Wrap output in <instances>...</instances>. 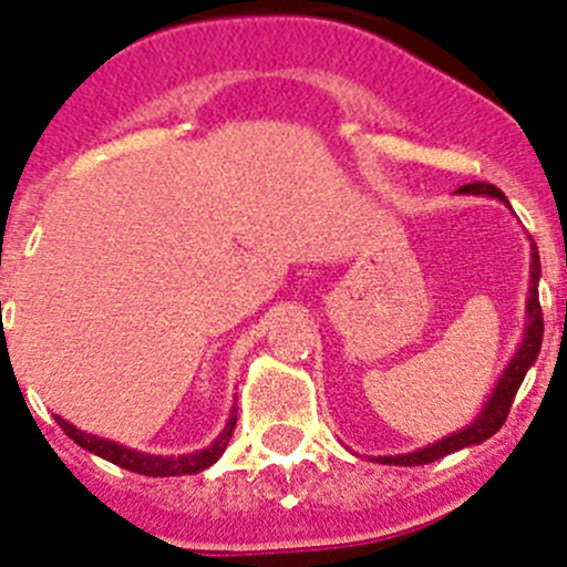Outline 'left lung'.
I'll list each match as a JSON object with an SVG mask.
<instances>
[{"label": "left lung", "instance_id": "left-lung-1", "mask_svg": "<svg viewBox=\"0 0 567 567\" xmlns=\"http://www.w3.org/2000/svg\"><path fill=\"white\" fill-rule=\"evenodd\" d=\"M460 193H482V196H495L501 202H506L503 190H497L495 185L489 183H471L463 185ZM538 277H540V260H538V250L533 247V264H530V298H527V333L525 341H522L519 352L512 360V365L506 369V374L501 377L497 382L493 398H489L487 409H484L482 416H476L474 425H468L465 431H460L455 435H446L444 441L439 444L425 446V450L412 452V455H395V457H377V463L384 465H425L433 463V460L452 455V452L463 450V446L471 444H482L487 441L489 435H495L506 422L508 412H512V403L516 390H519L522 379H525L527 369L536 363L538 350H540V339H544V312H540V301H538Z\"/></svg>", "mask_w": 567, "mask_h": 567}]
</instances>
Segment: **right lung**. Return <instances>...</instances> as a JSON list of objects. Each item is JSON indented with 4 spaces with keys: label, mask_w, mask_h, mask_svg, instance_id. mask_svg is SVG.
Wrapping results in <instances>:
<instances>
[{
    "label": "right lung",
    "mask_w": 567,
    "mask_h": 567,
    "mask_svg": "<svg viewBox=\"0 0 567 567\" xmlns=\"http://www.w3.org/2000/svg\"><path fill=\"white\" fill-rule=\"evenodd\" d=\"M55 422H59L61 431L70 435L74 444H80V446H83V450L93 452V455L110 460V463L121 465V468L134 471V474H142V476H183V474H198V471L209 468V465L217 463V457H220L223 452H226L228 439H231L234 425H236V416L231 414V420H228L226 431L220 433V439H217L213 446H207V450H204V452H196V455H188V457H153V455H142V452L126 450V446L115 444V441H104V439H96V435H91V433L78 431V427L70 425V422L59 420V416H55Z\"/></svg>",
    "instance_id": "1"
}]
</instances>
